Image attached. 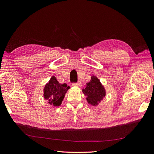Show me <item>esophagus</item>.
I'll use <instances>...</instances> for the list:
<instances>
[{"instance_id":"esophagus-1","label":"esophagus","mask_w":154,"mask_h":154,"mask_svg":"<svg viewBox=\"0 0 154 154\" xmlns=\"http://www.w3.org/2000/svg\"><path fill=\"white\" fill-rule=\"evenodd\" d=\"M72 85L77 86V87H81L82 86V82L80 81H78L77 83H73Z\"/></svg>"}]
</instances>
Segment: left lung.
<instances>
[{"label": "left lung", "instance_id": "8db88e82", "mask_svg": "<svg viewBox=\"0 0 154 154\" xmlns=\"http://www.w3.org/2000/svg\"><path fill=\"white\" fill-rule=\"evenodd\" d=\"M83 94L87 96L88 103L96 106L105 96V89L102 85L99 79L92 76L91 81L86 83V87L82 90Z\"/></svg>", "mask_w": 154, "mask_h": 154}]
</instances>
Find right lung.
Returning <instances> with one entry per match:
<instances>
[{
	"label": "right lung",
	"mask_w": 154,
	"mask_h": 154,
	"mask_svg": "<svg viewBox=\"0 0 154 154\" xmlns=\"http://www.w3.org/2000/svg\"><path fill=\"white\" fill-rule=\"evenodd\" d=\"M66 83H60L55 76L51 78L44 89V97L48 103L53 106H60L62 104L65 94L69 89Z\"/></svg>",
	"instance_id": "obj_1"
}]
</instances>
